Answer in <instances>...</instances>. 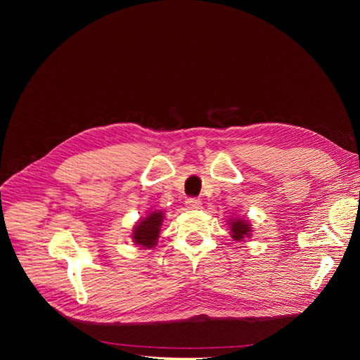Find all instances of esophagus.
<instances>
[{
    "mask_svg": "<svg viewBox=\"0 0 360 360\" xmlns=\"http://www.w3.org/2000/svg\"><path fill=\"white\" fill-rule=\"evenodd\" d=\"M186 205L188 209H200L201 200H198V198H188V200L186 201Z\"/></svg>",
    "mask_w": 360,
    "mask_h": 360,
    "instance_id": "esophagus-1",
    "label": "esophagus"
}]
</instances>
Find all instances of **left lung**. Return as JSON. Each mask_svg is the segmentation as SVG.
Returning <instances> with one entry per match:
<instances>
[{
  "instance_id": "obj_1",
  "label": "left lung",
  "mask_w": 360,
  "mask_h": 360,
  "mask_svg": "<svg viewBox=\"0 0 360 360\" xmlns=\"http://www.w3.org/2000/svg\"><path fill=\"white\" fill-rule=\"evenodd\" d=\"M229 226H231V233H232V238L235 241H243L244 238H249L250 236L252 227H250V223L248 219L235 218V219H231Z\"/></svg>"
}]
</instances>
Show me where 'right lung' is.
Returning <instances> with one entry per match:
<instances>
[{
	"mask_svg": "<svg viewBox=\"0 0 360 360\" xmlns=\"http://www.w3.org/2000/svg\"><path fill=\"white\" fill-rule=\"evenodd\" d=\"M164 219V212L160 210H153L147 217L142 218L139 223H137L133 229V243L141 248H155L158 244L160 226H162Z\"/></svg>",
	"mask_w": 360,
	"mask_h": 360,
	"instance_id": "right-lung-1",
	"label": "right lung"
}]
</instances>
